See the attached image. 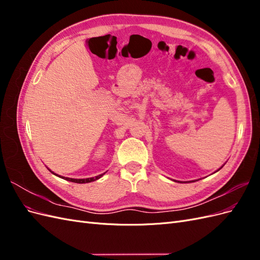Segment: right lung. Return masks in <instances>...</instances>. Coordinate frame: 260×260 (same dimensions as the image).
Segmentation results:
<instances>
[{
  "mask_svg": "<svg viewBox=\"0 0 260 260\" xmlns=\"http://www.w3.org/2000/svg\"><path fill=\"white\" fill-rule=\"evenodd\" d=\"M51 171V170H50ZM52 172V171H51ZM54 174V172H53ZM54 175H56V174H54ZM102 176L103 175H99V176H96V177H93V178H86V179H73V178H65V177H60V176H58L59 178H62V179H65V180H67V181H70V182H75V183H89V182H92V181H95V180H98V179H100Z\"/></svg>",
  "mask_w": 260,
  "mask_h": 260,
  "instance_id": "right-lung-1",
  "label": "right lung"
}]
</instances>
